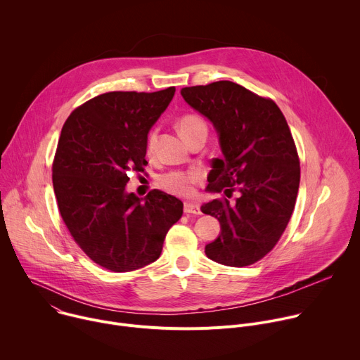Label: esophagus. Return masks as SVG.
Segmentation results:
<instances>
[{"mask_svg":"<svg viewBox=\"0 0 360 360\" xmlns=\"http://www.w3.org/2000/svg\"><path fill=\"white\" fill-rule=\"evenodd\" d=\"M184 212H185L186 215H200V214H202V212H200V208L198 207V205L189 203V202H186V203L184 205Z\"/></svg>","mask_w":360,"mask_h":360,"instance_id":"1","label":"esophagus"}]
</instances>
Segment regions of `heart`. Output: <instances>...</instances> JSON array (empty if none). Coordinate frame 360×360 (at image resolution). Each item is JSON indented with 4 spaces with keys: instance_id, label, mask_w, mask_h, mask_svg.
Listing matches in <instances>:
<instances>
[{
    "instance_id": "obj_1",
    "label": "heart",
    "mask_w": 360,
    "mask_h": 360,
    "mask_svg": "<svg viewBox=\"0 0 360 360\" xmlns=\"http://www.w3.org/2000/svg\"><path fill=\"white\" fill-rule=\"evenodd\" d=\"M178 128L182 136L188 141L195 134H208V124L198 114H185L178 121ZM157 129H150L146 136V153L152 155L157 145ZM203 178V172L198 168L169 171L160 178V185L172 193L188 196L192 193V186Z\"/></svg>"
}]
</instances>
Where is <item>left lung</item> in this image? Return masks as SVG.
Listing matches in <instances>:
<instances>
[{"label": "left lung", "instance_id": "obj_1", "mask_svg": "<svg viewBox=\"0 0 360 360\" xmlns=\"http://www.w3.org/2000/svg\"><path fill=\"white\" fill-rule=\"evenodd\" d=\"M188 104L211 120L219 134L222 160H214L208 189L218 198L200 211L218 218L221 235L205 246L210 259L233 268L261 261L295 210L300 162L288 122L271 98L232 81L185 86Z\"/></svg>", "mask_w": 360, "mask_h": 360}]
</instances>
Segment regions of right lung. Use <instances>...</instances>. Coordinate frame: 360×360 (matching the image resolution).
Listing matches in <instances>:
<instances>
[{"mask_svg": "<svg viewBox=\"0 0 360 360\" xmlns=\"http://www.w3.org/2000/svg\"><path fill=\"white\" fill-rule=\"evenodd\" d=\"M175 86L157 92L112 91L75 108L65 121L53 162L58 211L91 261L112 272L155 262L184 203L152 189L125 192L131 172L146 167V136Z\"/></svg>", "mask_w": 360, "mask_h": 360, "instance_id": "add662e5", "label": "right lung"}]
</instances>
